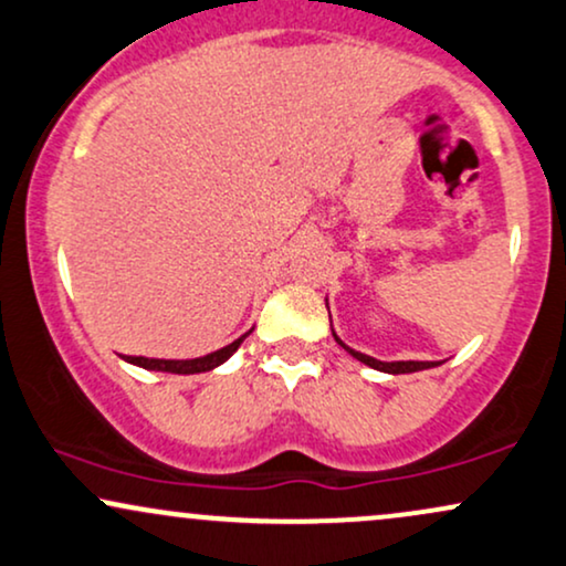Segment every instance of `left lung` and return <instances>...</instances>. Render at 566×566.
<instances>
[{
  "label": "left lung",
  "instance_id": "obj_1",
  "mask_svg": "<svg viewBox=\"0 0 566 566\" xmlns=\"http://www.w3.org/2000/svg\"><path fill=\"white\" fill-rule=\"evenodd\" d=\"M332 335H335V329H332ZM335 339L339 345H343L345 350L350 353L353 358H358L360 364L371 366V369L385 371V374H411V371H421V369H432V366H440V360H377V358L366 356V353H358V350L348 348V345H345L337 335H335Z\"/></svg>",
  "mask_w": 566,
  "mask_h": 566
}]
</instances>
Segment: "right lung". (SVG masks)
Masks as SVG:
<instances>
[{
	"instance_id": "obj_1",
	"label": "right lung",
	"mask_w": 566,
	"mask_h": 566,
	"mask_svg": "<svg viewBox=\"0 0 566 566\" xmlns=\"http://www.w3.org/2000/svg\"><path fill=\"white\" fill-rule=\"evenodd\" d=\"M250 335V332H248ZM242 335L240 339H234V343H229L227 348L221 350H213L208 353V356H200V358H187V360H168V358H145V356H124L128 364L134 366H142V369H149V371H168V374H200V371H210L216 369V366H221L223 360H229L234 356V350L240 348L242 339L248 337Z\"/></svg>"
}]
</instances>
